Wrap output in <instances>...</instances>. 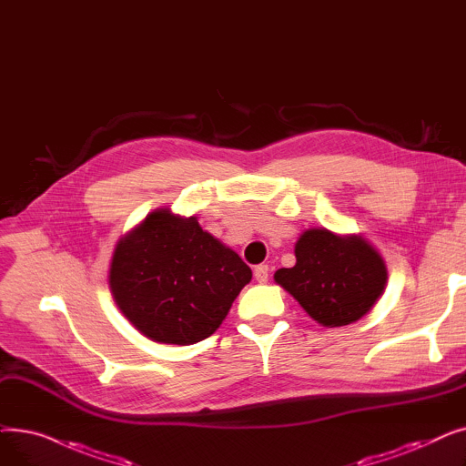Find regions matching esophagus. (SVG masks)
I'll return each instance as SVG.
<instances>
[{
	"instance_id": "obj_1",
	"label": "esophagus",
	"mask_w": 466,
	"mask_h": 466,
	"mask_svg": "<svg viewBox=\"0 0 466 466\" xmlns=\"http://www.w3.org/2000/svg\"><path fill=\"white\" fill-rule=\"evenodd\" d=\"M268 266L266 264H260V266H257L255 268V279L258 281V283H266L268 281Z\"/></svg>"
}]
</instances>
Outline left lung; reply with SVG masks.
Segmentation results:
<instances>
[{"mask_svg": "<svg viewBox=\"0 0 466 466\" xmlns=\"http://www.w3.org/2000/svg\"><path fill=\"white\" fill-rule=\"evenodd\" d=\"M295 257L297 264L279 268L274 281L323 327L359 321L383 295L385 260L359 234L308 228L295 243Z\"/></svg>", "mask_w": 466, "mask_h": 466, "instance_id": "8db88e82", "label": "left lung"}]
</instances>
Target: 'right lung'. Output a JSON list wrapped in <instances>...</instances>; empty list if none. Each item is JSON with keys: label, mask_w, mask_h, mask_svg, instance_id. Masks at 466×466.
<instances>
[{"label": "right lung", "mask_w": 466, "mask_h": 466, "mask_svg": "<svg viewBox=\"0 0 466 466\" xmlns=\"http://www.w3.org/2000/svg\"><path fill=\"white\" fill-rule=\"evenodd\" d=\"M251 268L198 218L160 208L122 236L109 266L120 313L158 344L190 346L211 336L228 315Z\"/></svg>", "instance_id": "1"}]
</instances>
